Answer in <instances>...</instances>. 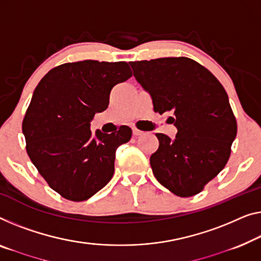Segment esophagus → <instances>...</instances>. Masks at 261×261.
Listing matches in <instances>:
<instances>
[{"mask_svg":"<svg viewBox=\"0 0 261 261\" xmlns=\"http://www.w3.org/2000/svg\"><path fill=\"white\" fill-rule=\"evenodd\" d=\"M132 134H134V136H141V135L144 134V132L141 131V130H138V129H136V127H134V129H132Z\"/></svg>","mask_w":261,"mask_h":261,"instance_id":"obj_1","label":"esophagus"}]
</instances>
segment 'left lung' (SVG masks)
Segmentation results:
<instances>
[{
    "label": "left lung",
    "instance_id": "obj_1",
    "mask_svg": "<svg viewBox=\"0 0 261 261\" xmlns=\"http://www.w3.org/2000/svg\"><path fill=\"white\" fill-rule=\"evenodd\" d=\"M136 81L151 96L153 110L177 127L176 137L155 134L150 157L154 177L176 196L191 197L212 180L230 158L237 120L223 85L188 57L130 62Z\"/></svg>",
    "mask_w": 261,
    "mask_h": 261
}]
</instances>
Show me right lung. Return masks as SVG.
<instances>
[{
    "label": "right lung",
    "instance_id": "right-lung-1",
    "mask_svg": "<svg viewBox=\"0 0 261 261\" xmlns=\"http://www.w3.org/2000/svg\"><path fill=\"white\" fill-rule=\"evenodd\" d=\"M131 76L126 62L87 60L54 68L35 89L22 123L27 152L62 197L87 200L114 176L116 150L132 131L124 125L93 135L90 125L107 110L112 88Z\"/></svg>",
    "mask_w": 261,
    "mask_h": 261
}]
</instances>
